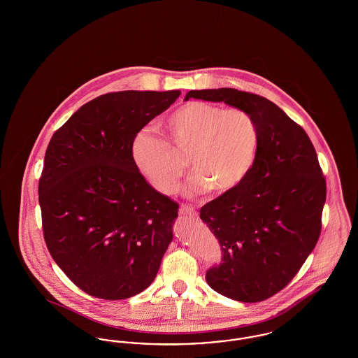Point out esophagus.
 <instances>
[{
    "instance_id": "34e87169",
    "label": "esophagus",
    "mask_w": 358,
    "mask_h": 358,
    "mask_svg": "<svg viewBox=\"0 0 358 358\" xmlns=\"http://www.w3.org/2000/svg\"><path fill=\"white\" fill-rule=\"evenodd\" d=\"M180 213L184 215V216H196V210L193 206L190 205L182 204L180 208Z\"/></svg>"
}]
</instances>
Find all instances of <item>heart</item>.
Instances as JSON below:
<instances>
[{
	"mask_svg": "<svg viewBox=\"0 0 358 358\" xmlns=\"http://www.w3.org/2000/svg\"><path fill=\"white\" fill-rule=\"evenodd\" d=\"M169 143L139 133L133 143L136 168L158 192L171 194L187 171V155L194 173L189 193H227L238 187L255 161L259 131L252 115L241 108L189 102L176 108L164 122ZM175 151L173 152L172 150Z\"/></svg>",
	"mask_w": 358,
	"mask_h": 358,
	"instance_id": "b5f03b06",
	"label": "heart"
}]
</instances>
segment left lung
I'll return each mask as SVG.
<instances>
[{
    "mask_svg": "<svg viewBox=\"0 0 358 358\" xmlns=\"http://www.w3.org/2000/svg\"><path fill=\"white\" fill-rule=\"evenodd\" d=\"M189 98L224 102L255 120V161L238 187L200 209L222 245L208 285L227 298L262 302L285 289L314 250L326 181L306 131L275 103L235 88L193 90Z\"/></svg>",
    "mask_w": 358,
    "mask_h": 358,
    "instance_id": "left-lung-1",
    "label": "left lung"
}]
</instances>
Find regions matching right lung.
<instances>
[{
    "mask_svg": "<svg viewBox=\"0 0 358 358\" xmlns=\"http://www.w3.org/2000/svg\"><path fill=\"white\" fill-rule=\"evenodd\" d=\"M180 94H104L52 136L38 182L44 238L56 264L92 296L118 301L148 289L173 240L178 204L139 173L133 143Z\"/></svg>",
    "mask_w": 358,
    "mask_h": 358,
    "instance_id": "right-lung-1",
    "label": "right lung"
}]
</instances>
